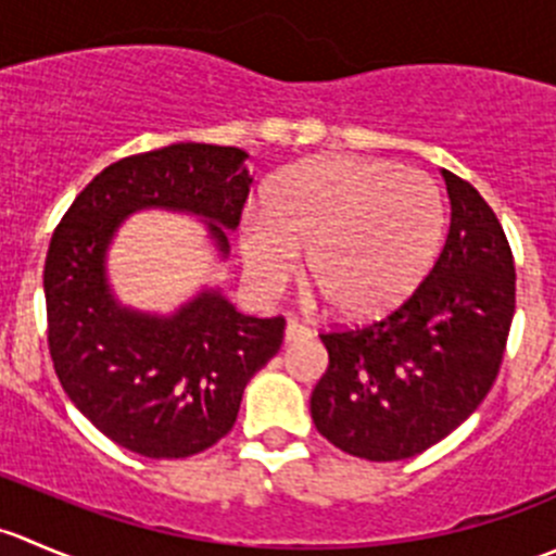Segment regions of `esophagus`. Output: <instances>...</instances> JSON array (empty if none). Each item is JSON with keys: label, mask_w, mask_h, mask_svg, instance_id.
<instances>
[{"label": "esophagus", "mask_w": 556, "mask_h": 556, "mask_svg": "<svg viewBox=\"0 0 556 556\" xmlns=\"http://www.w3.org/2000/svg\"><path fill=\"white\" fill-rule=\"evenodd\" d=\"M285 336H288V341H304L312 336V328L306 323H301V319L290 317L288 328H285Z\"/></svg>", "instance_id": "obj_1"}]
</instances>
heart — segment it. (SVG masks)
<instances>
[{
  "mask_svg": "<svg viewBox=\"0 0 556 556\" xmlns=\"http://www.w3.org/2000/svg\"><path fill=\"white\" fill-rule=\"evenodd\" d=\"M263 204L242 228L257 288H282L306 250L309 282L350 319L401 304L444 233V201L428 174L352 155H317L279 174Z\"/></svg>",
  "mask_w": 556,
  "mask_h": 556,
  "instance_id": "1",
  "label": "heart"
}]
</instances>
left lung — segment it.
Segmentation results:
<instances>
[{
	"label": "left lung",
	"instance_id": "obj_1",
	"mask_svg": "<svg viewBox=\"0 0 556 556\" xmlns=\"http://www.w3.org/2000/svg\"><path fill=\"white\" fill-rule=\"evenodd\" d=\"M446 242L419 288L387 317L319 333L328 371L312 392L319 435L371 463L422 454L495 384L517 309L514 255L479 190L441 172Z\"/></svg>",
	"mask_w": 556,
	"mask_h": 556
}]
</instances>
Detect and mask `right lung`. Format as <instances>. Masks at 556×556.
Segmentation results:
<instances>
[{
    "label": "right lung",
    "mask_w": 556,
    "mask_h": 556,
    "mask_svg": "<svg viewBox=\"0 0 556 556\" xmlns=\"http://www.w3.org/2000/svg\"><path fill=\"white\" fill-rule=\"evenodd\" d=\"M247 153L179 142L128 155L77 193L45 257L48 350L70 401L110 441L142 457L210 450L233 428L247 382L279 352L285 317H247L204 293L174 317L121 309L106 293L104 250L117 217L142 206L185 210L237 228L250 193Z\"/></svg>",
    "instance_id": "obj_1"
}]
</instances>
